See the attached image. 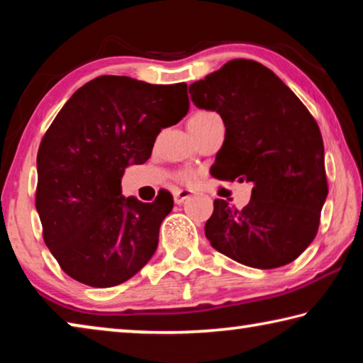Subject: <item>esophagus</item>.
<instances>
[{"label":"esophagus","mask_w":363,"mask_h":363,"mask_svg":"<svg viewBox=\"0 0 363 363\" xmlns=\"http://www.w3.org/2000/svg\"><path fill=\"white\" fill-rule=\"evenodd\" d=\"M190 195H192V192H190V190H186V189L176 190V192L173 194V196H174V203H176V205L184 203V201H186L187 199H190Z\"/></svg>","instance_id":"obj_1"}]
</instances>
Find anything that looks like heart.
<instances>
[{
  "mask_svg": "<svg viewBox=\"0 0 363 363\" xmlns=\"http://www.w3.org/2000/svg\"><path fill=\"white\" fill-rule=\"evenodd\" d=\"M211 116H216V113L210 112V110H199V112H195L192 116H190L189 125H190V123H201V121H205L208 118H211ZM179 177L182 181L189 182L190 179H192V173H189V171H184V173H181Z\"/></svg>",
  "mask_w": 363,
  "mask_h": 363,
  "instance_id": "heart-1",
  "label": "heart"
}]
</instances>
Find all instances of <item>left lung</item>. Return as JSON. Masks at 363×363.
I'll return each instance as SVG.
<instances>
[{"instance_id":"left-lung-1","label":"left lung","mask_w":363,"mask_h":363,"mask_svg":"<svg viewBox=\"0 0 363 363\" xmlns=\"http://www.w3.org/2000/svg\"><path fill=\"white\" fill-rule=\"evenodd\" d=\"M214 110L225 139L213 164L220 181L253 186L243 210L214 200L205 235L230 259L256 269L291 262L314 240L328 195L320 130L296 94L267 67L233 59L189 86Z\"/></svg>"}]
</instances>
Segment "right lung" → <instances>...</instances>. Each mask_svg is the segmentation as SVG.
I'll use <instances>...</instances> for the list:
<instances>
[{"label":"right lung","mask_w":363,"mask_h":363,"mask_svg":"<svg viewBox=\"0 0 363 363\" xmlns=\"http://www.w3.org/2000/svg\"><path fill=\"white\" fill-rule=\"evenodd\" d=\"M189 112L187 84L104 75L75 91L41 139L36 211L46 247L84 285H120L158 247L173 195L143 203L121 195L130 164H143L163 128Z\"/></svg>","instance_id":"right-lung-1"}]
</instances>
